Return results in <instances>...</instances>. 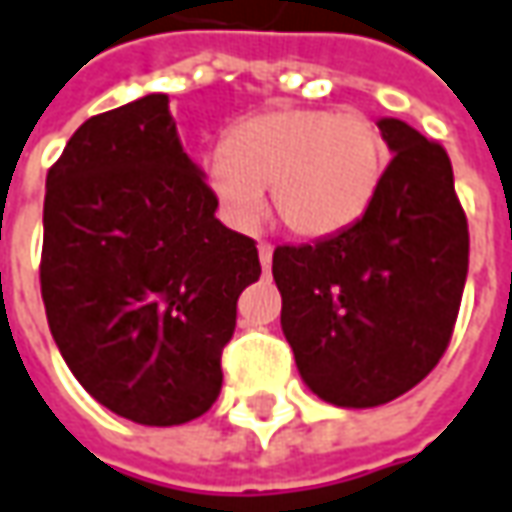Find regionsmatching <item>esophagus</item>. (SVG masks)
Returning a JSON list of instances; mask_svg holds the SVG:
<instances>
[{
    "label": "esophagus",
    "mask_w": 512,
    "mask_h": 512,
    "mask_svg": "<svg viewBox=\"0 0 512 512\" xmlns=\"http://www.w3.org/2000/svg\"><path fill=\"white\" fill-rule=\"evenodd\" d=\"M257 255H260V266H263V272H269V269H272V255H274L272 246H269V243H260Z\"/></svg>",
    "instance_id": "obj_1"
}]
</instances>
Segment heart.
<instances>
[{
	"instance_id": "obj_1",
	"label": "heart",
	"mask_w": 512,
	"mask_h": 512,
	"mask_svg": "<svg viewBox=\"0 0 512 512\" xmlns=\"http://www.w3.org/2000/svg\"><path fill=\"white\" fill-rule=\"evenodd\" d=\"M388 164L385 138L365 115L277 107L238 121L203 155V181L223 215L252 229L274 212L291 235H340L374 203Z\"/></svg>"
}]
</instances>
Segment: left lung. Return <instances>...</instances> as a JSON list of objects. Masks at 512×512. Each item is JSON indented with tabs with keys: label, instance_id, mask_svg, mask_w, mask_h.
<instances>
[{
	"label": "left lung",
	"instance_id": "left-lung-1",
	"mask_svg": "<svg viewBox=\"0 0 512 512\" xmlns=\"http://www.w3.org/2000/svg\"><path fill=\"white\" fill-rule=\"evenodd\" d=\"M391 150L374 203L340 235L277 246L280 326L311 394L377 408L442 360L467 277V221L448 152L399 118H379Z\"/></svg>",
	"mask_w": 512,
	"mask_h": 512
}]
</instances>
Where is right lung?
<instances>
[{
  "mask_svg": "<svg viewBox=\"0 0 512 512\" xmlns=\"http://www.w3.org/2000/svg\"><path fill=\"white\" fill-rule=\"evenodd\" d=\"M215 209L164 93L87 118L47 172L50 334L84 391L130 422L184 425L221 394L260 260Z\"/></svg>",
  "mask_w": 512,
  "mask_h": 512,
  "instance_id": "obj_1",
  "label": "right lung"
}]
</instances>
